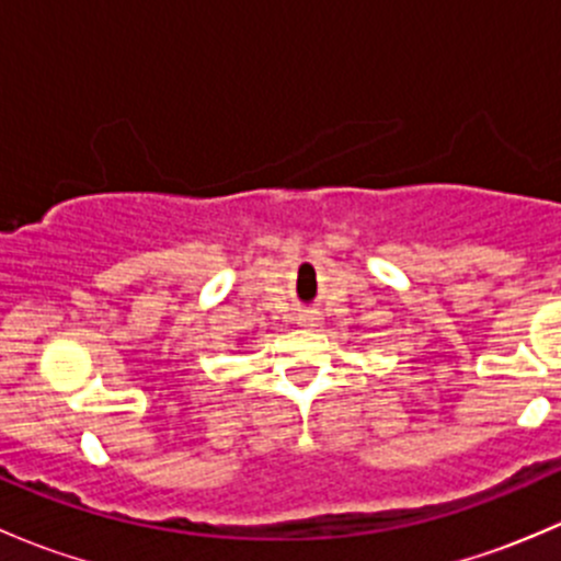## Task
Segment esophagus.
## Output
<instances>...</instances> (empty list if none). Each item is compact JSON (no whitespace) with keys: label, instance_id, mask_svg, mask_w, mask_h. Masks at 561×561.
Segmentation results:
<instances>
[{"label":"esophagus","instance_id":"34e87169","mask_svg":"<svg viewBox=\"0 0 561 561\" xmlns=\"http://www.w3.org/2000/svg\"><path fill=\"white\" fill-rule=\"evenodd\" d=\"M298 325L317 328L320 325V312H317V309H304V312L298 314Z\"/></svg>","mask_w":561,"mask_h":561}]
</instances>
